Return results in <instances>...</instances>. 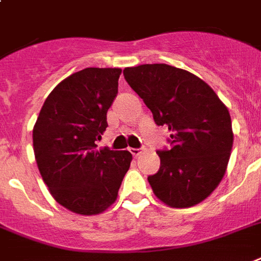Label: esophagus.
I'll return each mask as SVG.
<instances>
[{"label":"esophagus","mask_w":261,"mask_h":261,"mask_svg":"<svg viewBox=\"0 0 261 261\" xmlns=\"http://www.w3.org/2000/svg\"><path fill=\"white\" fill-rule=\"evenodd\" d=\"M128 151H130L131 154H133V155H134V156H138L142 152V150L141 149H134V147H131V149H128Z\"/></svg>","instance_id":"1"}]
</instances>
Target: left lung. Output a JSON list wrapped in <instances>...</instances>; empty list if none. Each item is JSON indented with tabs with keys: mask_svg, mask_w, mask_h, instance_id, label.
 I'll use <instances>...</instances> for the list:
<instances>
[{
	"mask_svg": "<svg viewBox=\"0 0 261 261\" xmlns=\"http://www.w3.org/2000/svg\"><path fill=\"white\" fill-rule=\"evenodd\" d=\"M128 86L170 131L158 150L160 170L149 175L158 198L171 207L200 204L219 186L233 145L229 111L204 80L167 64L124 68Z\"/></svg>",
	"mask_w": 261,
	"mask_h": 261,
	"instance_id": "1",
	"label": "left lung"
}]
</instances>
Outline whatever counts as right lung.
Returning a JSON list of instances; mask_svg holds the SVG:
<instances>
[{"label":"right lung","instance_id":"add662e5","mask_svg":"<svg viewBox=\"0 0 261 261\" xmlns=\"http://www.w3.org/2000/svg\"><path fill=\"white\" fill-rule=\"evenodd\" d=\"M119 68H86L59 83L33 127L40 174L55 200L73 213L99 215L115 202L130 167L128 151L97 150Z\"/></svg>","mask_w":261,"mask_h":261}]
</instances>
